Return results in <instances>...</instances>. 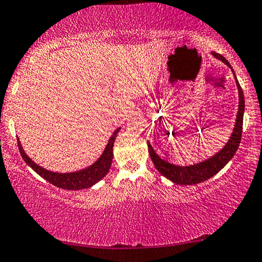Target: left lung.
<instances>
[{
    "label": "left lung",
    "mask_w": 262,
    "mask_h": 262,
    "mask_svg": "<svg viewBox=\"0 0 262 262\" xmlns=\"http://www.w3.org/2000/svg\"><path fill=\"white\" fill-rule=\"evenodd\" d=\"M213 57H216L220 60H222L227 66H231L229 61L227 60L223 56L219 53L212 52ZM235 80H236V85L238 90V112L236 115V122H235L234 130L231 133V136L229 141L226 143V146L216 153L215 156L209 158L208 160L202 161L200 164L190 165V166H178V165H173L171 163H167L161 159L158 154L154 152L153 147L150 146L148 142V152L152 159L154 166L163 174L165 178L171 180V182L179 184V185H193V184H198L208 180L219 173L226 165L229 163V160L234 157L236 150L240 146L241 136H242V124H243V113H245V97H243V91L241 89L240 84H238L236 76Z\"/></svg>",
    "instance_id": "left-lung-1"
}]
</instances>
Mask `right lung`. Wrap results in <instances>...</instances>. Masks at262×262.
I'll return each instance as SVG.
<instances>
[{
  "instance_id": "1",
  "label": "right lung",
  "mask_w": 262,
  "mask_h": 262,
  "mask_svg": "<svg viewBox=\"0 0 262 262\" xmlns=\"http://www.w3.org/2000/svg\"><path fill=\"white\" fill-rule=\"evenodd\" d=\"M121 128L113 133L112 138L109 139V142L106 143L105 149L103 150L102 156L98 158L97 161H95L93 165H90L89 167L80 169V171L71 172V173H58L52 172L49 169H45L41 166H39L38 164H35L27 154L25 153L24 148H22L20 140H17V145H19V150L21 157L24 158L26 164L29 165V167H32L34 171L38 173L40 177H42L43 179H46L47 182L53 184L54 186L61 187L65 190H82L88 189L95 185L96 183L99 182L102 178H104L106 173L109 172V168L112 166L113 161V147L114 142H115L116 135Z\"/></svg>"
}]
</instances>
